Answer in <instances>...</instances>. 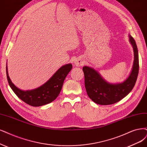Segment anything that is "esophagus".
<instances>
[{"mask_svg": "<svg viewBox=\"0 0 147 147\" xmlns=\"http://www.w3.org/2000/svg\"><path fill=\"white\" fill-rule=\"evenodd\" d=\"M84 63H85L84 61L81 58H76L74 61V64L76 67L82 66V65H83Z\"/></svg>", "mask_w": 147, "mask_h": 147, "instance_id": "esophagus-1", "label": "esophagus"}]
</instances>
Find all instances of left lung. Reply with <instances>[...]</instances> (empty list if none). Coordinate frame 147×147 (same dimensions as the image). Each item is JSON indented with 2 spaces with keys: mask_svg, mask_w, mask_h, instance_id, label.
Returning a JSON list of instances; mask_svg holds the SVG:
<instances>
[{
  "mask_svg": "<svg viewBox=\"0 0 147 147\" xmlns=\"http://www.w3.org/2000/svg\"><path fill=\"white\" fill-rule=\"evenodd\" d=\"M129 41L133 48L134 61L131 72L122 82L110 83L93 68L83 67L86 93L96 104L103 105L115 104L126 97L133 88L139 73V54L136 43L130 35Z\"/></svg>",
  "mask_w": 147,
  "mask_h": 147,
  "instance_id": "left-lung-1",
  "label": "left lung"
}]
</instances>
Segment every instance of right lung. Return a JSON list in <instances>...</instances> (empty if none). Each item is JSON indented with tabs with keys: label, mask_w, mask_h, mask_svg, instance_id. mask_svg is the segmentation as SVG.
Returning a JSON list of instances; mask_svg holds the SVG:
<instances>
[{
	"label": "right lung",
	"mask_w": 147,
	"mask_h": 147,
	"mask_svg": "<svg viewBox=\"0 0 147 147\" xmlns=\"http://www.w3.org/2000/svg\"><path fill=\"white\" fill-rule=\"evenodd\" d=\"M72 67L71 63L63 65L45 84L35 89L26 91L19 89L11 82L8 75L7 63L6 72L8 84L16 96L27 104L32 107H40L50 104L57 98L62 90L65 79L71 70Z\"/></svg>",
	"instance_id": "obj_1"
}]
</instances>
